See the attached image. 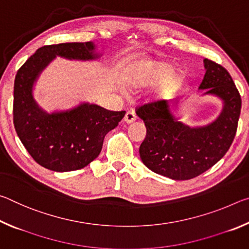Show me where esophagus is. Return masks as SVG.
I'll use <instances>...</instances> for the list:
<instances>
[{"label":"esophagus","mask_w":249,"mask_h":249,"mask_svg":"<svg viewBox=\"0 0 249 249\" xmlns=\"http://www.w3.org/2000/svg\"><path fill=\"white\" fill-rule=\"evenodd\" d=\"M124 121H125L127 124L133 123V122L136 121V115H135V113H134L133 111L126 112L125 117H124Z\"/></svg>","instance_id":"obj_1"}]
</instances>
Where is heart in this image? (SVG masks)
Wrapping results in <instances>:
<instances>
[{
	"label": "heart",
	"instance_id": "1",
	"mask_svg": "<svg viewBox=\"0 0 249 249\" xmlns=\"http://www.w3.org/2000/svg\"><path fill=\"white\" fill-rule=\"evenodd\" d=\"M171 69V65L160 61H156L149 65H138L135 67L133 73L130 74V81L135 86H147V84L158 81L167 74V76L165 75L166 77L160 83L157 91L158 95H166L178 86L181 80V74L177 71H172L169 73Z\"/></svg>",
	"mask_w": 249,
	"mask_h": 249
}]
</instances>
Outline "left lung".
<instances>
[{
    "instance_id": "8db88e82",
    "label": "left lung",
    "mask_w": 249,
    "mask_h": 249,
    "mask_svg": "<svg viewBox=\"0 0 249 249\" xmlns=\"http://www.w3.org/2000/svg\"><path fill=\"white\" fill-rule=\"evenodd\" d=\"M206 72L199 89L223 101L220 116L206 126L189 127L171 114L166 100L136 107L147 133L140 147L144 165L156 174L174 180H189L203 174L224 156L233 142L242 99L224 67L204 59Z\"/></svg>"
}]
</instances>
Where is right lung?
Returning <instances> with one entry per match:
<instances>
[{"label":"right lung","instance_id":"obj_1","mask_svg":"<svg viewBox=\"0 0 249 249\" xmlns=\"http://www.w3.org/2000/svg\"><path fill=\"white\" fill-rule=\"evenodd\" d=\"M94 49L91 41L44 46L16 73L15 130L33 159L49 170L73 171L89 165L100 155L105 135L114 129L125 115V111H108L89 103L48 114L33 98L34 82L54 57L91 60L99 57L93 53Z\"/></svg>","mask_w":249,"mask_h":249}]
</instances>
